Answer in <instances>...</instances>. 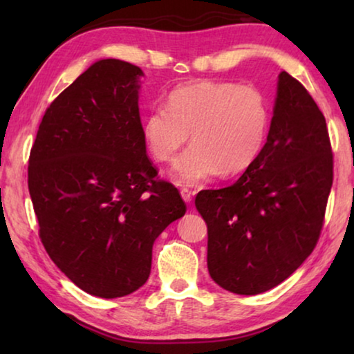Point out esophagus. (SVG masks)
Masks as SVG:
<instances>
[{
    "label": "esophagus",
    "mask_w": 354,
    "mask_h": 354,
    "mask_svg": "<svg viewBox=\"0 0 354 354\" xmlns=\"http://www.w3.org/2000/svg\"><path fill=\"white\" fill-rule=\"evenodd\" d=\"M181 196H183V200L187 203V205H190V203H192V192L189 189H181Z\"/></svg>",
    "instance_id": "obj_1"
}]
</instances>
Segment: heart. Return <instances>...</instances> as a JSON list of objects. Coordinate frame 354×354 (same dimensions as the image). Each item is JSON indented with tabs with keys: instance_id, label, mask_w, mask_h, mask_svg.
Masks as SVG:
<instances>
[{
	"instance_id": "b5f03b06",
	"label": "heart",
	"mask_w": 354,
	"mask_h": 354,
	"mask_svg": "<svg viewBox=\"0 0 354 354\" xmlns=\"http://www.w3.org/2000/svg\"><path fill=\"white\" fill-rule=\"evenodd\" d=\"M270 113L253 86L201 80L169 93L167 106H154L142 122V137L160 162L171 160L189 139L194 143L175 160L170 176L179 185H198L221 171L247 170L267 137Z\"/></svg>"
}]
</instances>
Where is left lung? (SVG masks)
Here are the masks:
<instances>
[{
  "mask_svg": "<svg viewBox=\"0 0 354 354\" xmlns=\"http://www.w3.org/2000/svg\"><path fill=\"white\" fill-rule=\"evenodd\" d=\"M333 185L326 122L295 77L281 71L267 142L230 187L201 190L207 270L221 289L257 295L283 283L319 241Z\"/></svg>",
  "mask_w": 354,
  "mask_h": 354,
  "instance_id": "obj_1",
  "label": "left lung"
}]
</instances>
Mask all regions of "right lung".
<instances>
[{"instance_id":"1","label":"right lung","mask_w":354,"mask_h":354,"mask_svg":"<svg viewBox=\"0 0 354 354\" xmlns=\"http://www.w3.org/2000/svg\"><path fill=\"white\" fill-rule=\"evenodd\" d=\"M143 71L100 59L48 107L28 185L51 261L84 292L117 298L151 272L153 243L181 218L175 185L158 181L142 137Z\"/></svg>"}]
</instances>
